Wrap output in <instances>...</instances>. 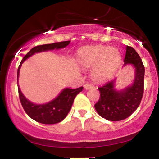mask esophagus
<instances>
[{
  "mask_svg": "<svg viewBox=\"0 0 159 159\" xmlns=\"http://www.w3.org/2000/svg\"><path fill=\"white\" fill-rule=\"evenodd\" d=\"M84 88H85V89H87V90H88V89L93 88V85L91 84H89V83L85 84H84Z\"/></svg>",
  "mask_w": 159,
  "mask_h": 159,
  "instance_id": "34e87169",
  "label": "esophagus"
}]
</instances>
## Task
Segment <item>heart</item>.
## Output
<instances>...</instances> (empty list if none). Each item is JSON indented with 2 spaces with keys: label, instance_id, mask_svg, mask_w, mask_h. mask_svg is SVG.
<instances>
[{
  "label": "heart",
  "instance_id": "1",
  "mask_svg": "<svg viewBox=\"0 0 159 159\" xmlns=\"http://www.w3.org/2000/svg\"><path fill=\"white\" fill-rule=\"evenodd\" d=\"M78 63L84 67L94 66L93 76L98 81H105L112 75L119 65L120 54L115 48L94 46L84 48L77 56Z\"/></svg>",
  "mask_w": 159,
  "mask_h": 159
}]
</instances>
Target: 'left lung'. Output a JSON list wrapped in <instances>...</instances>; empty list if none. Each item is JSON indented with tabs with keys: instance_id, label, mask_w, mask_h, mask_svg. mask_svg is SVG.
Listing matches in <instances>:
<instances>
[{
	"instance_id": "obj_1",
	"label": "left lung",
	"mask_w": 159,
	"mask_h": 159,
	"mask_svg": "<svg viewBox=\"0 0 159 159\" xmlns=\"http://www.w3.org/2000/svg\"><path fill=\"white\" fill-rule=\"evenodd\" d=\"M125 64L135 68L133 84L123 90L115 89L116 79L98 87L100 98L95 109L102 117L110 121H120L129 117L139 106L143 94L145 69L140 56L132 47L126 45Z\"/></svg>"
}]
</instances>
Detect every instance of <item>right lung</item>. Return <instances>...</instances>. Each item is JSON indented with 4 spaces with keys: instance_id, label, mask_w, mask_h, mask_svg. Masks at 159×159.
<instances>
[{
    "instance_id": "1",
    "label": "right lung",
    "mask_w": 159,
    "mask_h": 159,
    "mask_svg": "<svg viewBox=\"0 0 159 159\" xmlns=\"http://www.w3.org/2000/svg\"><path fill=\"white\" fill-rule=\"evenodd\" d=\"M69 43H70V41L60 42V43H54L52 44L37 45L30 49L26 55L24 57L18 68L17 82L19 81V72L21 65L29 57L34 55L36 53L65 48ZM18 89H19V96L21 105L24 110L30 118L40 123L55 124L60 123L63 119H65L72 107L75 98L80 92H81L83 90V87L76 89H63V91L54 99L43 105H36V104L30 102L22 94L19 86H18Z\"/></svg>"
}]
</instances>
